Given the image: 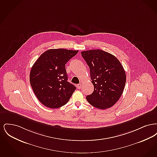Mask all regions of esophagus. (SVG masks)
I'll list each match as a JSON object with an SVG mask.
<instances>
[{
	"instance_id": "esophagus-1",
	"label": "esophagus",
	"mask_w": 157,
	"mask_h": 157,
	"mask_svg": "<svg viewBox=\"0 0 157 157\" xmlns=\"http://www.w3.org/2000/svg\"><path fill=\"white\" fill-rule=\"evenodd\" d=\"M81 88H82V85L81 83L77 85V88L78 89H81Z\"/></svg>"
}]
</instances>
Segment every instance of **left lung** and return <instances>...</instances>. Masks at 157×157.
Listing matches in <instances>:
<instances>
[{
  "mask_svg": "<svg viewBox=\"0 0 157 157\" xmlns=\"http://www.w3.org/2000/svg\"><path fill=\"white\" fill-rule=\"evenodd\" d=\"M81 55L90 67L94 86L86 100L98 109L111 107L118 101L125 88L126 74L122 65L115 56L102 50L82 51Z\"/></svg>",
  "mask_w": 157,
  "mask_h": 157,
  "instance_id": "8db88e82",
  "label": "left lung"
}]
</instances>
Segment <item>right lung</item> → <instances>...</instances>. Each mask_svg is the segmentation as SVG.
Returning a JSON list of instances; mask_svg holds the SVG:
<instances>
[{"mask_svg": "<svg viewBox=\"0 0 157 157\" xmlns=\"http://www.w3.org/2000/svg\"><path fill=\"white\" fill-rule=\"evenodd\" d=\"M78 51L52 49L43 53L30 70V83L45 106L58 108L67 104L76 87L67 82L65 65Z\"/></svg>", "mask_w": 157, "mask_h": 157, "instance_id": "1", "label": "right lung"}]
</instances>
